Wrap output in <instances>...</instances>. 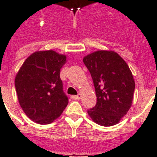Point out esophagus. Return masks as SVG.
I'll list each match as a JSON object with an SVG mask.
<instances>
[{
    "label": "esophagus",
    "instance_id": "34e87169",
    "mask_svg": "<svg viewBox=\"0 0 157 157\" xmlns=\"http://www.w3.org/2000/svg\"><path fill=\"white\" fill-rule=\"evenodd\" d=\"M81 97H82V95H81V94H78L77 95H71V99H76V100L81 99Z\"/></svg>",
    "mask_w": 157,
    "mask_h": 157
}]
</instances>
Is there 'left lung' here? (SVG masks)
<instances>
[{
	"label": "left lung",
	"instance_id": "1",
	"mask_svg": "<svg viewBox=\"0 0 157 157\" xmlns=\"http://www.w3.org/2000/svg\"><path fill=\"white\" fill-rule=\"evenodd\" d=\"M83 62L91 73L97 103L88 110L95 123L114 126L127 114L133 103L135 82L132 72L119 54L112 50H98Z\"/></svg>",
	"mask_w": 157,
	"mask_h": 157
}]
</instances>
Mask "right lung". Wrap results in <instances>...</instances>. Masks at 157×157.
Instances as JSON below:
<instances>
[{"instance_id": "right-lung-1", "label": "right lung", "mask_w": 157, "mask_h": 157, "mask_svg": "<svg viewBox=\"0 0 157 157\" xmlns=\"http://www.w3.org/2000/svg\"><path fill=\"white\" fill-rule=\"evenodd\" d=\"M66 56L54 50L36 51L25 60L15 78L19 103L33 122L47 125L60 117L69 103L60 71Z\"/></svg>"}]
</instances>
